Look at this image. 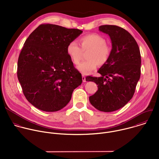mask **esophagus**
<instances>
[{
    "mask_svg": "<svg viewBox=\"0 0 159 159\" xmlns=\"http://www.w3.org/2000/svg\"><path fill=\"white\" fill-rule=\"evenodd\" d=\"M82 81L84 82H86V79H85V76L84 75H82Z\"/></svg>",
    "mask_w": 159,
    "mask_h": 159,
    "instance_id": "esophagus-1",
    "label": "esophagus"
}]
</instances>
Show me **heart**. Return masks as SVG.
<instances>
[{
    "label": "heart",
    "instance_id": "1",
    "mask_svg": "<svg viewBox=\"0 0 159 159\" xmlns=\"http://www.w3.org/2000/svg\"><path fill=\"white\" fill-rule=\"evenodd\" d=\"M80 47L75 41L68 44L66 53L74 64H79L83 52L87 54V60L77 66V69L84 74H88L96 69L98 65H104L109 59L111 48L107 44L104 38L97 34H90L82 37L80 40Z\"/></svg>",
    "mask_w": 159,
    "mask_h": 159
}]
</instances>
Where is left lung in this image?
<instances>
[{
	"mask_svg": "<svg viewBox=\"0 0 159 159\" xmlns=\"http://www.w3.org/2000/svg\"><path fill=\"white\" fill-rule=\"evenodd\" d=\"M99 30L111 38V56L98 71L101 77L85 79L98 87L89 97L90 104L99 111L112 112L125 106L133 98L141 74V55L137 41L125 29L102 25Z\"/></svg>",
	"mask_w": 159,
	"mask_h": 159,
	"instance_id": "1",
	"label": "left lung"
}]
</instances>
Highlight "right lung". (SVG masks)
Wrapping results in <instances>:
<instances>
[{
	"mask_svg": "<svg viewBox=\"0 0 159 159\" xmlns=\"http://www.w3.org/2000/svg\"><path fill=\"white\" fill-rule=\"evenodd\" d=\"M82 31L43 24L26 40L17 61V78L26 99L47 112L63 108L82 82L66 47Z\"/></svg>",
	"mask_w": 159,
	"mask_h": 159,
	"instance_id": "1",
	"label": "right lung"
}]
</instances>
